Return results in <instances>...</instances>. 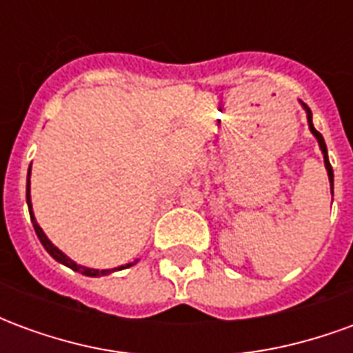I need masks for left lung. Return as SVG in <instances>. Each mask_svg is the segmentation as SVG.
Returning a JSON list of instances; mask_svg holds the SVG:
<instances>
[{
    "instance_id": "left-lung-1",
    "label": "left lung",
    "mask_w": 353,
    "mask_h": 353,
    "mask_svg": "<svg viewBox=\"0 0 353 353\" xmlns=\"http://www.w3.org/2000/svg\"><path fill=\"white\" fill-rule=\"evenodd\" d=\"M304 109H306V115H308V126H310L312 134L316 136V139H318L319 143V149H321V153H323V161H325V168H327V174H329V181H331V192H333V168H331V164H329V157H327V145H325V139H323V136L319 134L316 128H314V124H312V111L310 108L306 105V103H303Z\"/></svg>"
}]
</instances>
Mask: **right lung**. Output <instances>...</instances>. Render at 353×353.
<instances>
[{
    "mask_svg": "<svg viewBox=\"0 0 353 353\" xmlns=\"http://www.w3.org/2000/svg\"><path fill=\"white\" fill-rule=\"evenodd\" d=\"M30 170H32V164H30ZM26 200H28V208H30V217H32V223H34L35 234H37V238H39V242L43 244V248H45V250L50 253V257H52V259H57L58 263H62V265L70 266V268H72V270H75V272L85 274V276H92V278H96V276H105V274H111L113 270H117V268H111V270H94V268L81 266V265H77L75 261L70 259L68 255H64V253L60 252L57 245H52V242H50L49 238L45 236V232L41 230V227L37 225V221H35V217H34V212H32V200H30V174H28V183H26ZM134 263H136V261H134ZM134 263H128V265L119 266V270H123V268H128V266H132Z\"/></svg>",
    "mask_w": 353,
    "mask_h": 353,
    "instance_id": "obj_1",
    "label": "right lung"
}]
</instances>
